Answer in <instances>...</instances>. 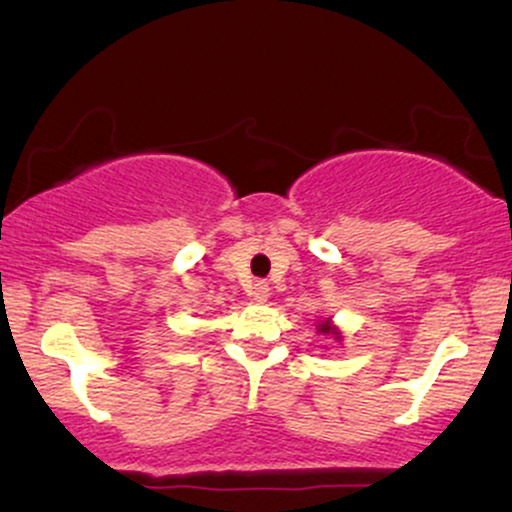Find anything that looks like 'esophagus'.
<instances>
[{
	"label": "esophagus",
	"mask_w": 512,
	"mask_h": 512,
	"mask_svg": "<svg viewBox=\"0 0 512 512\" xmlns=\"http://www.w3.org/2000/svg\"><path fill=\"white\" fill-rule=\"evenodd\" d=\"M250 296H252V301H257V303H264L269 298V284L267 281H255V284L250 286Z\"/></svg>",
	"instance_id": "esophagus-1"
}]
</instances>
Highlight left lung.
<instances>
[{
	"instance_id": "1",
	"label": "left lung",
	"mask_w": 512,
	"mask_h": 512,
	"mask_svg": "<svg viewBox=\"0 0 512 512\" xmlns=\"http://www.w3.org/2000/svg\"><path fill=\"white\" fill-rule=\"evenodd\" d=\"M317 332H322V334H332V337L337 339V342H342V334H339V330H337V327L332 325L330 320L320 322V325H317Z\"/></svg>"
}]
</instances>
